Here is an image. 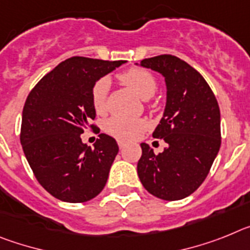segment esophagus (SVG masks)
Listing matches in <instances>:
<instances>
[{"label":"esophagus","mask_w":250,"mask_h":250,"mask_svg":"<svg viewBox=\"0 0 250 250\" xmlns=\"http://www.w3.org/2000/svg\"><path fill=\"white\" fill-rule=\"evenodd\" d=\"M118 146H119V148H121V149L125 148V141L118 140Z\"/></svg>","instance_id":"34e87169"}]
</instances>
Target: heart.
Returning <instances> with one entry per match:
<instances>
[{"label":"heart","instance_id":"heart-1","mask_svg":"<svg viewBox=\"0 0 250 250\" xmlns=\"http://www.w3.org/2000/svg\"><path fill=\"white\" fill-rule=\"evenodd\" d=\"M118 78L142 99L151 98L157 89L156 78L146 69L132 68L119 74ZM108 89H109V80L107 78H101L93 85L92 104L98 114H103L107 110ZM145 128H146V122L143 119H125L119 117L108 119L104 125V131L119 140H132Z\"/></svg>","mask_w":250,"mask_h":250}]
</instances>
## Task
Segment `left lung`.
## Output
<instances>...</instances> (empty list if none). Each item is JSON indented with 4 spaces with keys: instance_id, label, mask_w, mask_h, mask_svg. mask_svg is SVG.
<instances>
[{
    "instance_id": "1",
    "label": "left lung",
    "mask_w": 250,
    "mask_h": 250,
    "mask_svg": "<svg viewBox=\"0 0 250 250\" xmlns=\"http://www.w3.org/2000/svg\"><path fill=\"white\" fill-rule=\"evenodd\" d=\"M141 66L165 77L166 107L152 136L162 138L167 147L156 155L141 143L138 176L153 196L181 200L203 184L220 148L218 101L203 75L177 56H153L143 59Z\"/></svg>"
}]
</instances>
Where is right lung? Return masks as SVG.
Masks as SVG:
<instances>
[{
	"label": "right lung",
	"mask_w": 250,
	"mask_h": 250,
	"mask_svg": "<svg viewBox=\"0 0 250 250\" xmlns=\"http://www.w3.org/2000/svg\"><path fill=\"white\" fill-rule=\"evenodd\" d=\"M125 62L73 56L27 95L20 133L23 153L39 184L59 200L85 203L107 184L118 153L116 140L101 133L92 148L80 134L94 127L93 85Z\"/></svg>",
	"instance_id": "obj_1"
}]
</instances>
